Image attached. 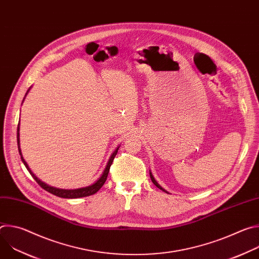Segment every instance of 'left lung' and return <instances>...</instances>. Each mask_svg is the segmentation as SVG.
<instances>
[{
    "label": "left lung",
    "instance_id": "8db88e82",
    "mask_svg": "<svg viewBox=\"0 0 259 259\" xmlns=\"http://www.w3.org/2000/svg\"><path fill=\"white\" fill-rule=\"evenodd\" d=\"M150 176H151V179H152V181H153V183H154V184H155V186H156V187H157V188H159V189H160V190H162V191H163V192H165V193H167V194H168V192H167V191H166V190H164V189H163V188H162V187H161V186H160V184H159V183H158V182H157V181H156V179H155V178H154V176H153V174H152V172H150Z\"/></svg>",
    "mask_w": 259,
    "mask_h": 259
}]
</instances>
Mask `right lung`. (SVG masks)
<instances>
[{
    "label": "right lung",
    "instance_id": "obj_1",
    "mask_svg": "<svg viewBox=\"0 0 259 259\" xmlns=\"http://www.w3.org/2000/svg\"><path fill=\"white\" fill-rule=\"evenodd\" d=\"M28 90H29V89H28ZM27 92H28V91H27ZM27 92H26V94H27ZM26 94H25V96H26ZM22 102H23V101H22ZM19 142H20V140H19V123H18V127H17V144H18V151H19V154H20V157H21V161L23 162L24 166L26 167V169L28 170V172L30 173V175L33 177V179L39 183V186H40L41 188H43L45 191L49 192V193L52 194V195H55V196H57V197L64 198V199L83 198V197H88V196H91V195H94L95 193H97V192L101 189V187L103 186V184H104V182H105V180H106V178H107V175H108L109 168H110V166H112L113 161H114V159H115V157H116V155H117V153H118L119 147H120V146H118L117 149L115 150V152L112 154V156H110V158H109V160H108V162H107V165H106L104 171L102 172L101 176H100L93 184H91V186L86 187V188H81V189H76V190H63V189H57V188H53V187L48 186V184H46L45 182H43L42 180H40L38 177H36V176L31 172V170L29 169L27 163L24 161V159H23V157H22V154H21V151H20V143H19Z\"/></svg>",
    "mask_w": 259,
    "mask_h": 259
}]
</instances>
